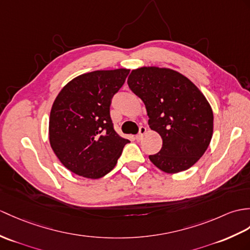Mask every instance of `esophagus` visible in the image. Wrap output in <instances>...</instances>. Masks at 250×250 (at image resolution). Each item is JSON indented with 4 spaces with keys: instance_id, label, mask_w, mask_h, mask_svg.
Masks as SVG:
<instances>
[{
    "instance_id": "34e87169",
    "label": "esophagus",
    "mask_w": 250,
    "mask_h": 250,
    "mask_svg": "<svg viewBox=\"0 0 250 250\" xmlns=\"http://www.w3.org/2000/svg\"><path fill=\"white\" fill-rule=\"evenodd\" d=\"M147 133V127H145V126H141L139 127V133L138 134L136 135V141H142L143 139V137H144V135L146 134Z\"/></svg>"
}]
</instances>
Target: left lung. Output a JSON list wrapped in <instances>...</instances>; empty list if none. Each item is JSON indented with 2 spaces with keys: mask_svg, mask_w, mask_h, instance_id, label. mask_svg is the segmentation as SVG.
<instances>
[{
  "mask_svg": "<svg viewBox=\"0 0 250 250\" xmlns=\"http://www.w3.org/2000/svg\"><path fill=\"white\" fill-rule=\"evenodd\" d=\"M127 85L142 99L150 129L163 141L149 160L167 173L187 170L201 158L213 135V111L205 95L185 75L169 68L132 70Z\"/></svg>",
  "mask_w": 250,
  "mask_h": 250,
  "instance_id": "8db88e82",
  "label": "left lung"
}]
</instances>
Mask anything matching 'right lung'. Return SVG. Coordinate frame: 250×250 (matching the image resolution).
<instances>
[{"label":"right lung","instance_id":"1","mask_svg":"<svg viewBox=\"0 0 250 250\" xmlns=\"http://www.w3.org/2000/svg\"><path fill=\"white\" fill-rule=\"evenodd\" d=\"M129 69L97 70L62 87L51 108L49 141L57 159L75 175L99 179L117 164L129 139L114 131L109 106Z\"/></svg>","mask_w":250,"mask_h":250}]
</instances>
